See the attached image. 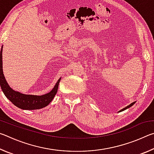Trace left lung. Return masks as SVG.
<instances>
[{"label":"left lung","instance_id":"1","mask_svg":"<svg viewBox=\"0 0 154 154\" xmlns=\"http://www.w3.org/2000/svg\"><path fill=\"white\" fill-rule=\"evenodd\" d=\"M135 103V102H134V103H132L131 104H130V105H129L128 106H126V107H125V108H124L123 109H122V110H120V111H119V112H121V111H124V110H126V109H128V108H130V106H132V105H134V104Z\"/></svg>","mask_w":154,"mask_h":154}]
</instances>
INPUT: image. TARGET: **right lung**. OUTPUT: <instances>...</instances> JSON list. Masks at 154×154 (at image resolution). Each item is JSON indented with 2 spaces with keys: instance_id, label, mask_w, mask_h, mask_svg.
<instances>
[{
  "instance_id": "right-lung-1",
  "label": "right lung",
  "mask_w": 154,
  "mask_h": 154,
  "mask_svg": "<svg viewBox=\"0 0 154 154\" xmlns=\"http://www.w3.org/2000/svg\"><path fill=\"white\" fill-rule=\"evenodd\" d=\"M2 46L0 53V85L5 96L17 107L25 110H35L40 109L48 106L53 100L58 91L59 83L61 77L58 80L55 86L51 92L41 96L24 94L10 88L5 79L2 71Z\"/></svg>"
}]
</instances>
